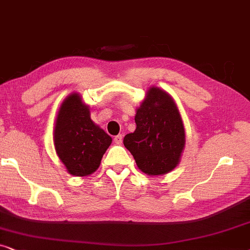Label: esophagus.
Listing matches in <instances>:
<instances>
[{"label": "esophagus", "instance_id": "34e87169", "mask_svg": "<svg viewBox=\"0 0 250 250\" xmlns=\"http://www.w3.org/2000/svg\"><path fill=\"white\" fill-rule=\"evenodd\" d=\"M114 141H115L116 145H122V142H123V135L119 134V135H117V136H115Z\"/></svg>", "mask_w": 250, "mask_h": 250}]
</instances>
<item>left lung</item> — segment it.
<instances>
[{"label": "left lung", "instance_id": "1", "mask_svg": "<svg viewBox=\"0 0 250 250\" xmlns=\"http://www.w3.org/2000/svg\"><path fill=\"white\" fill-rule=\"evenodd\" d=\"M134 119L136 128L125 135V148L143 173H169L179 165L186 146V129L174 99L162 88L150 86Z\"/></svg>", "mask_w": 250, "mask_h": 250}]
</instances>
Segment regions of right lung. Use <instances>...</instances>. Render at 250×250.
Returning a JSON list of instances; mask_svg holds the SVG:
<instances>
[{
	"label": "right lung",
	"instance_id": "1",
	"mask_svg": "<svg viewBox=\"0 0 250 250\" xmlns=\"http://www.w3.org/2000/svg\"><path fill=\"white\" fill-rule=\"evenodd\" d=\"M53 142L67 172L74 176H87L99 168L112 139L92 121L90 107L80 93L74 92L58 110Z\"/></svg>",
	"mask_w": 250,
	"mask_h": 250
}]
</instances>
